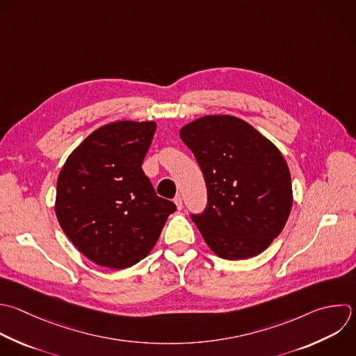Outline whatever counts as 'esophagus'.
I'll return each instance as SVG.
<instances>
[{
	"mask_svg": "<svg viewBox=\"0 0 356 356\" xmlns=\"http://www.w3.org/2000/svg\"><path fill=\"white\" fill-rule=\"evenodd\" d=\"M174 203L177 204V209H178V210H181V209H182V206H184V204H182V197H181L179 195H178V196H175Z\"/></svg>",
	"mask_w": 356,
	"mask_h": 356,
	"instance_id": "esophagus-1",
	"label": "esophagus"
}]
</instances>
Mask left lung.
Masks as SVG:
<instances>
[{
    "instance_id": "8db88e82",
    "label": "left lung",
    "mask_w": 356,
    "mask_h": 356,
    "mask_svg": "<svg viewBox=\"0 0 356 356\" xmlns=\"http://www.w3.org/2000/svg\"><path fill=\"white\" fill-rule=\"evenodd\" d=\"M206 181L207 206L191 214L209 248L222 259L261 253L282 231L292 185L280 150L248 122L206 115L179 131Z\"/></svg>"
}]
</instances>
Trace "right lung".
I'll use <instances>...</instances> for the list:
<instances>
[{
    "instance_id": "obj_1",
    "label": "right lung",
    "mask_w": 356,
    "mask_h": 356,
    "mask_svg": "<svg viewBox=\"0 0 356 356\" xmlns=\"http://www.w3.org/2000/svg\"><path fill=\"white\" fill-rule=\"evenodd\" d=\"M156 127L153 121L104 125L72 152L58 175L60 225L99 266L120 270L145 259L177 210L156 195L142 170Z\"/></svg>"
}]
</instances>
